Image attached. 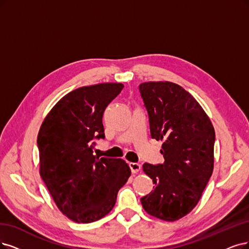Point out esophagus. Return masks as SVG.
<instances>
[{
	"instance_id": "1",
	"label": "esophagus",
	"mask_w": 249,
	"mask_h": 249,
	"mask_svg": "<svg viewBox=\"0 0 249 249\" xmlns=\"http://www.w3.org/2000/svg\"><path fill=\"white\" fill-rule=\"evenodd\" d=\"M129 166H130V169H131V171L133 173L139 172L141 170V168H142V165L140 163H133V162H131V163H129Z\"/></svg>"
}]
</instances>
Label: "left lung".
<instances>
[{"instance_id": "1", "label": "left lung", "mask_w": 249, "mask_h": 249, "mask_svg": "<svg viewBox=\"0 0 249 249\" xmlns=\"http://www.w3.org/2000/svg\"><path fill=\"white\" fill-rule=\"evenodd\" d=\"M139 88L152 139L164 142V163L142 165L155 187L141 202L149 214L174 222L197 205L213 174L214 129L198 101L179 85L146 82Z\"/></svg>"}]
</instances>
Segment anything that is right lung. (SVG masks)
<instances>
[{"label": "right lung", "mask_w": 249, "mask_h": 249, "mask_svg": "<svg viewBox=\"0 0 249 249\" xmlns=\"http://www.w3.org/2000/svg\"><path fill=\"white\" fill-rule=\"evenodd\" d=\"M124 85L104 83L72 90L53 107L38 134L40 174L63 214L88 224L107 215L131 170L122 159L93 155L105 139L103 116Z\"/></svg>", "instance_id": "1"}]
</instances>
